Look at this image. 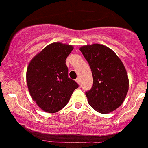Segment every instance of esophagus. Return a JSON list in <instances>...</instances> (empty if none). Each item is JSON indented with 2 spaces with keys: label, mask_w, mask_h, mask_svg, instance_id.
Returning <instances> with one entry per match:
<instances>
[{
  "label": "esophagus",
  "mask_w": 148,
  "mask_h": 148,
  "mask_svg": "<svg viewBox=\"0 0 148 148\" xmlns=\"http://www.w3.org/2000/svg\"><path fill=\"white\" fill-rule=\"evenodd\" d=\"M75 82H77V83L78 84H81V81H80V78H76V80H75Z\"/></svg>",
  "instance_id": "esophagus-1"
}]
</instances>
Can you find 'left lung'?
Here are the masks:
<instances>
[{
  "instance_id": "obj_1",
  "label": "left lung",
  "mask_w": 148,
  "mask_h": 148,
  "mask_svg": "<svg viewBox=\"0 0 148 148\" xmlns=\"http://www.w3.org/2000/svg\"><path fill=\"white\" fill-rule=\"evenodd\" d=\"M80 50L89 63L93 84L86 92L90 105L100 113L113 112L122 104L129 88L125 67L117 55L102 44L83 46Z\"/></svg>"
}]
</instances>
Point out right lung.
Masks as SVG:
<instances>
[{"instance_id":"right-lung-1","label":"right lung","mask_w":148,"mask_h":148,"mask_svg":"<svg viewBox=\"0 0 148 148\" xmlns=\"http://www.w3.org/2000/svg\"><path fill=\"white\" fill-rule=\"evenodd\" d=\"M73 47L60 42L47 46L31 60L27 70L30 95L39 108L54 113L64 108L78 87L68 77L66 59Z\"/></svg>"}]
</instances>
